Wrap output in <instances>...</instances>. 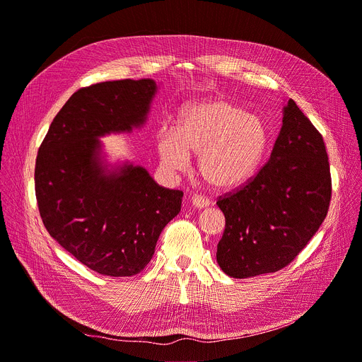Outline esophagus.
<instances>
[{
    "instance_id": "1",
    "label": "esophagus",
    "mask_w": 362,
    "mask_h": 362,
    "mask_svg": "<svg viewBox=\"0 0 362 362\" xmlns=\"http://www.w3.org/2000/svg\"><path fill=\"white\" fill-rule=\"evenodd\" d=\"M190 204H192V206L194 208H197V209H204V208H206V206H209V199L208 198H204V197H199V195H194L190 198Z\"/></svg>"
}]
</instances>
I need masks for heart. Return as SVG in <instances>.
<instances>
[{
	"mask_svg": "<svg viewBox=\"0 0 362 362\" xmlns=\"http://www.w3.org/2000/svg\"><path fill=\"white\" fill-rule=\"evenodd\" d=\"M269 132L263 120L226 99H205L182 109L176 127L157 134L161 164L183 172L198 154L201 177L214 189L242 186L267 153Z\"/></svg>",
	"mask_w": 362,
	"mask_h": 362,
	"instance_id": "obj_1",
	"label": "heart"
}]
</instances>
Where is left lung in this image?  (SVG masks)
<instances>
[{"label":"left lung","instance_id":"8db88e82","mask_svg":"<svg viewBox=\"0 0 362 362\" xmlns=\"http://www.w3.org/2000/svg\"><path fill=\"white\" fill-rule=\"evenodd\" d=\"M330 197L323 136L290 99L268 163L242 189L216 202L226 216L216 246L220 268L233 278L282 269L325 221Z\"/></svg>","mask_w":362,"mask_h":362}]
</instances>
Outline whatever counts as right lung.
<instances>
[{
    "mask_svg": "<svg viewBox=\"0 0 362 362\" xmlns=\"http://www.w3.org/2000/svg\"><path fill=\"white\" fill-rule=\"evenodd\" d=\"M157 93L151 78L80 88L58 112L37 153L35 189L43 226L87 268L139 274L163 228L180 212L182 190L158 186L146 168L110 165L102 136L144 127Z\"/></svg>",
    "mask_w": 362,
    "mask_h": 362,
    "instance_id": "1",
    "label": "right lung"
}]
</instances>
